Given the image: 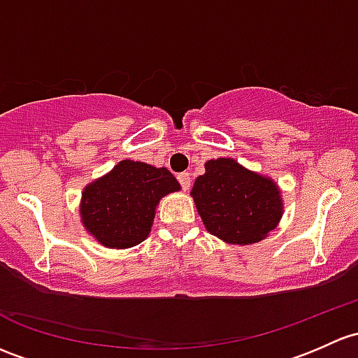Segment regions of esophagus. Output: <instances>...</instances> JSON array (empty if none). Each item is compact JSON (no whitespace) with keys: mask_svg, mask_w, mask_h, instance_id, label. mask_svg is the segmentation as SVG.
Returning a JSON list of instances; mask_svg holds the SVG:
<instances>
[{"mask_svg":"<svg viewBox=\"0 0 358 358\" xmlns=\"http://www.w3.org/2000/svg\"><path fill=\"white\" fill-rule=\"evenodd\" d=\"M178 182H180V185H182V189L183 190H189V187H190V173H180L178 175Z\"/></svg>","mask_w":358,"mask_h":358,"instance_id":"1","label":"esophagus"}]
</instances>
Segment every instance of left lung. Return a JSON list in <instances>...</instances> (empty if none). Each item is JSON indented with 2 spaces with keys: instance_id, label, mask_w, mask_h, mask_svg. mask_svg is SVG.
<instances>
[{
  "instance_id": "1",
  "label": "left lung",
  "mask_w": 358,
  "mask_h": 358,
  "mask_svg": "<svg viewBox=\"0 0 358 358\" xmlns=\"http://www.w3.org/2000/svg\"><path fill=\"white\" fill-rule=\"evenodd\" d=\"M190 195L210 235L236 245L264 240L283 214L276 183L231 157L208 161Z\"/></svg>"
}]
</instances>
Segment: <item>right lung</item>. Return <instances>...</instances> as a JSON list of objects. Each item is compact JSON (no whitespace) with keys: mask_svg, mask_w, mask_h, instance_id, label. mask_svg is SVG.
<instances>
[{"mask_svg":"<svg viewBox=\"0 0 358 358\" xmlns=\"http://www.w3.org/2000/svg\"><path fill=\"white\" fill-rule=\"evenodd\" d=\"M178 190L166 168L123 159L82 192V223L101 245L130 248L148 238L161 197Z\"/></svg>","mask_w":358,"mask_h":358,"instance_id":"add662e5","label":"right lung"}]
</instances>
